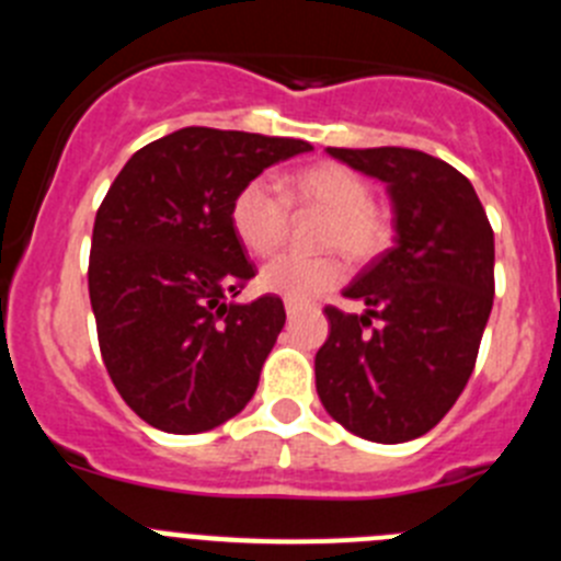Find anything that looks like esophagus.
<instances>
[{"instance_id":"34e87169","label":"esophagus","mask_w":561,"mask_h":561,"mask_svg":"<svg viewBox=\"0 0 561 561\" xmlns=\"http://www.w3.org/2000/svg\"><path fill=\"white\" fill-rule=\"evenodd\" d=\"M300 311H304V306L295 304V300H286V314L297 317V314H300Z\"/></svg>"}]
</instances>
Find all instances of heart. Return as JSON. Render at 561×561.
Masks as SVG:
<instances>
[{"label": "heart", "mask_w": 561, "mask_h": 561, "mask_svg": "<svg viewBox=\"0 0 561 561\" xmlns=\"http://www.w3.org/2000/svg\"><path fill=\"white\" fill-rule=\"evenodd\" d=\"M289 205L300 210H320L329 216L320 247L340 250L356 264H368L390 244L388 213L374 205V191L359 173L340 162H320L304 168L289 180ZM230 227L241 247L255 255H270L284 244L289 230V207L266 180H250L232 196ZM345 277L340 257H304L295 252L272 257L257 275V286L270 295L295 304L336 289Z\"/></svg>", "instance_id": "heart-1"}]
</instances>
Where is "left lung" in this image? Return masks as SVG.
I'll use <instances>...</instances> for the list:
<instances>
[{
  "mask_svg": "<svg viewBox=\"0 0 561 561\" xmlns=\"http://www.w3.org/2000/svg\"><path fill=\"white\" fill-rule=\"evenodd\" d=\"M329 153L388 185L396 244L342 291L365 304L362 314L325 309L317 396L348 433L404 444L430 433L472 376L494 300V232L472 182L438 157L393 146Z\"/></svg>",
  "mask_w": 561,
  "mask_h": 561,
  "instance_id": "8db88e82",
  "label": "left lung"
}]
</instances>
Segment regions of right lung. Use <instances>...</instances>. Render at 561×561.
<instances>
[{
    "label": "right lung",
    "instance_id": "obj_1",
    "mask_svg": "<svg viewBox=\"0 0 561 561\" xmlns=\"http://www.w3.org/2000/svg\"><path fill=\"white\" fill-rule=\"evenodd\" d=\"M309 142L187 126L123 165L95 216L89 300L114 388L173 435L247 408L286 323L284 300L232 297L255 277L230 227L241 187Z\"/></svg>",
    "mask_w": 561,
    "mask_h": 561
}]
</instances>
